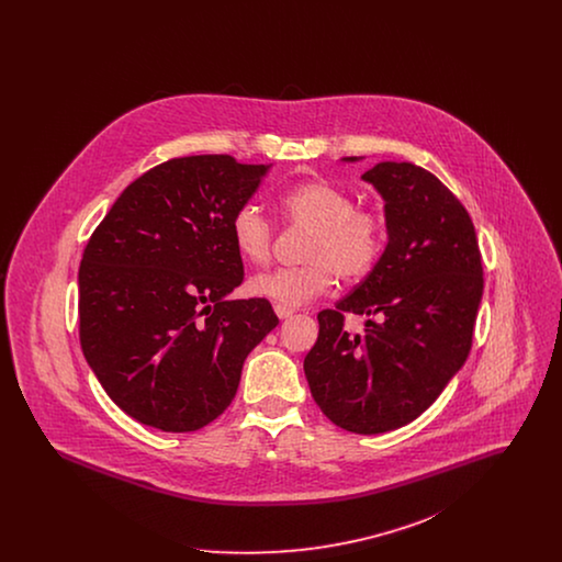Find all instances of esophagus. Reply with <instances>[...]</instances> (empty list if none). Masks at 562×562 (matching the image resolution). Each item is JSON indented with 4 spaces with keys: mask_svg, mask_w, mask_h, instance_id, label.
Wrapping results in <instances>:
<instances>
[{
    "mask_svg": "<svg viewBox=\"0 0 562 562\" xmlns=\"http://www.w3.org/2000/svg\"><path fill=\"white\" fill-rule=\"evenodd\" d=\"M273 310H276V316H278L280 321H286V318H291L294 314L293 310L282 307V305H273Z\"/></svg>",
    "mask_w": 562,
    "mask_h": 562,
    "instance_id": "esophagus-1",
    "label": "esophagus"
}]
</instances>
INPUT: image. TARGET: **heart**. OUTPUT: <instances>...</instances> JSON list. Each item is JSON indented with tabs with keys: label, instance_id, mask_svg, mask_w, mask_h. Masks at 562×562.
Instances as JSON below:
<instances>
[{
	"label": "heart",
	"instance_id": "heart-1",
	"mask_svg": "<svg viewBox=\"0 0 562 562\" xmlns=\"http://www.w3.org/2000/svg\"><path fill=\"white\" fill-rule=\"evenodd\" d=\"M278 206L289 225L310 229L301 252L305 266L252 276L248 293L296 310L328 293L335 276L358 282L373 271L383 248V218L369 209H356L348 189L312 179L286 189ZM232 240L244 261L266 266L271 259L273 227L257 206L244 204L232 218Z\"/></svg>",
	"mask_w": 562,
	"mask_h": 562
}]
</instances>
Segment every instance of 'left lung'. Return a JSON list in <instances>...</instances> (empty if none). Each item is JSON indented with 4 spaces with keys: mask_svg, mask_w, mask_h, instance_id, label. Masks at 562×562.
<instances>
[{
    "mask_svg": "<svg viewBox=\"0 0 562 562\" xmlns=\"http://www.w3.org/2000/svg\"><path fill=\"white\" fill-rule=\"evenodd\" d=\"M362 181L385 202L387 244L373 271L318 314L303 371L335 426L383 434L417 419L463 367L484 280L474 223L431 172L379 161ZM348 311L370 316L364 334L342 328Z\"/></svg>",
    "mask_w": 562,
    "mask_h": 562,
    "instance_id": "obj_1",
    "label": "left lung"
}]
</instances>
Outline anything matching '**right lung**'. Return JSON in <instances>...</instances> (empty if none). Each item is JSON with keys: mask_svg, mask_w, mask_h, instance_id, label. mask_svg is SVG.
<instances>
[{"mask_svg": "<svg viewBox=\"0 0 562 562\" xmlns=\"http://www.w3.org/2000/svg\"><path fill=\"white\" fill-rule=\"evenodd\" d=\"M271 164L189 156L122 191L81 257V351L138 424L193 431L234 401L241 364L278 326L244 278L232 218Z\"/></svg>", "mask_w": 562, "mask_h": 562, "instance_id": "right-lung-1", "label": "right lung"}]
</instances>
